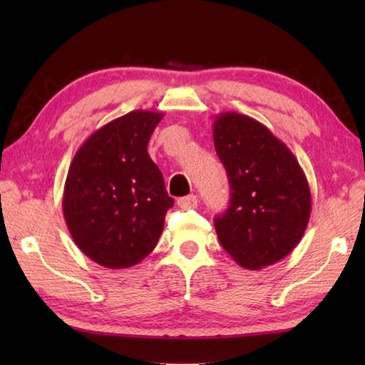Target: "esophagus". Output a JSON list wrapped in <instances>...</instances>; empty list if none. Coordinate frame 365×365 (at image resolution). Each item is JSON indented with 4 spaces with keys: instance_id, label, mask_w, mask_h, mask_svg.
Returning a JSON list of instances; mask_svg holds the SVG:
<instances>
[{
    "instance_id": "esophagus-1",
    "label": "esophagus",
    "mask_w": 365,
    "mask_h": 365,
    "mask_svg": "<svg viewBox=\"0 0 365 365\" xmlns=\"http://www.w3.org/2000/svg\"><path fill=\"white\" fill-rule=\"evenodd\" d=\"M177 205L183 208V210H191V208L197 207V197L195 195L180 197V199H177Z\"/></svg>"
}]
</instances>
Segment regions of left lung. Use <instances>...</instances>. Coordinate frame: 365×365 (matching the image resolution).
<instances>
[{"instance_id":"1","label":"left lung","mask_w":365,"mask_h":365,"mask_svg":"<svg viewBox=\"0 0 365 365\" xmlns=\"http://www.w3.org/2000/svg\"><path fill=\"white\" fill-rule=\"evenodd\" d=\"M213 141L230 183L229 208L215 218L220 243L240 267L273 265L307 227L312 197L304 170L289 147L250 115L220 113Z\"/></svg>"}]
</instances>
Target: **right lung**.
I'll return each instance as SVG.
<instances>
[{"label": "right lung", "instance_id": "right-lung-1", "mask_svg": "<svg viewBox=\"0 0 365 365\" xmlns=\"http://www.w3.org/2000/svg\"><path fill=\"white\" fill-rule=\"evenodd\" d=\"M163 113L135 110L94 131L68 168L63 212L83 254L98 265H136L157 246L174 199L147 144Z\"/></svg>", "mask_w": 365, "mask_h": 365}]
</instances>
